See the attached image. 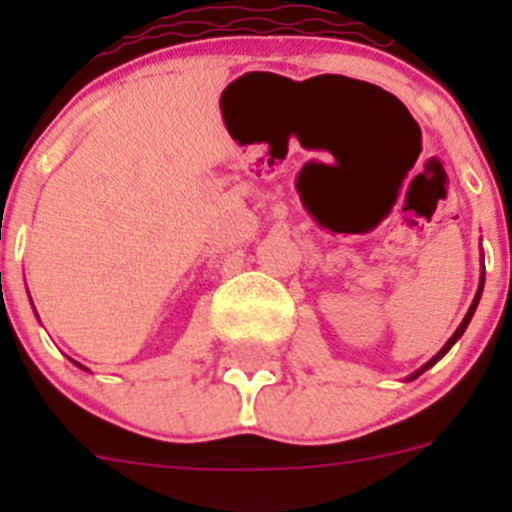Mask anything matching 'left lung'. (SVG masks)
<instances>
[{
  "label": "left lung",
  "instance_id": "left-lung-1",
  "mask_svg": "<svg viewBox=\"0 0 512 512\" xmlns=\"http://www.w3.org/2000/svg\"><path fill=\"white\" fill-rule=\"evenodd\" d=\"M482 289H485V259H482V277H479V287H477V295H474L472 305H469L467 315H464V320H461V323H459V328H456V330H454V336H451V338H449V341L443 343V348H441V351H438V354H436V356H433V359H431V361H425V364H423V366H420L418 372H413V374H410V377H408V379H415V377H420V374H423V372H425V369H431V366H433V364H436V361H441V359H443V356L449 354V351H451V346H454V343H456V341H459V338H461V336H464V330H467V325H469V323H472V318H474V310H477V305H479V297H482Z\"/></svg>",
  "mask_w": 512,
  "mask_h": 512
}]
</instances>
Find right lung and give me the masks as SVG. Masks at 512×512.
Wrapping results in <instances>:
<instances>
[{"label": "right lung", "mask_w": 512, "mask_h": 512, "mask_svg": "<svg viewBox=\"0 0 512 512\" xmlns=\"http://www.w3.org/2000/svg\"><path fill=\"white\" fill-rule=\"evenodd\" d=\"M74 364H76V366H79V369H84V372H89L87 366H81V364H79V361H74Z\"/></svg>", "instance_id": "1"}]
</instances>
